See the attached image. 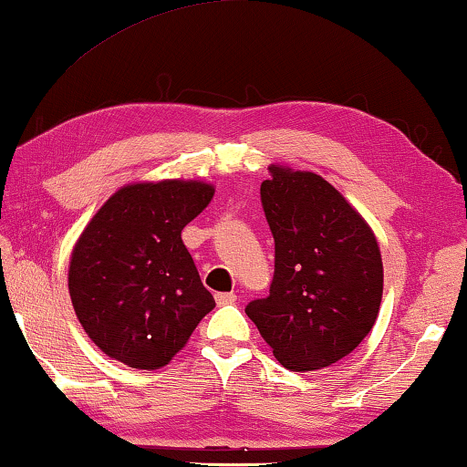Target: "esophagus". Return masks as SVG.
<instances>
[{
  "mask_svg": "<svg viewBox=\"0 0 467 467\" xmlns=\"http://www.w3.org/2000/svg\"><path fill=\"white\" fill-rule=\"evenodd\" d=\"M235 300H238V297H235V294H217V296H215V302H217L219 306L235 304Z\"/></svg>",
  "mask_w": 467,
  "mask_h": 467,
  "instance_id": "34e87169",
  "label": "esophagus"
}]
</instances>
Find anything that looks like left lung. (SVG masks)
<instances>
[{
    "label": "left lung",
    "instance_id": "left-lung-1",
    "mask_svg": "<svg viewBox=\"0 0 467 467\" xmlns=\"http://www.w3.org/2000/svg\"><path fill=\"white\" fill-rule=\"evenodd\" d=\"M261 201L275 240L269 296L246 315L292 372L327 368L377 323L383 258L377 235L339 190L312 171L269 165Z\"/></svg>",
    "mask_w": 467,
    "mask_h": 467
}]
</instances>
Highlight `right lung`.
<instances>
[{
  "label": "right lung",
  "mask_w": 467,
  "mask_h": 467,
  "mask_svg": "<svg viewBox=\"0 0 467 467\" xmlns=\"http://www.w3.org/2000/svg\"><path fill=\"white\" fill-rule=\"evenodd\" d=\"M213 196L215 186L202 180L126 183L82 229L67 289L103 354L130 368H161L215 308L182 242Z\"/></svg>",
  "instance_id": "add662e5"
}]
</instances>
